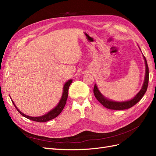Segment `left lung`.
Masks as SVG:
<instances>
[{
	"mask_svg": "<svg viewBox=\"0 0 156 156\" xmlns=\"http://www.w3.org/2000/svg\"><path fill=\"white\" fill-rule=\"evenodd\" d=\"M144 62H145V66H146V73H145V78L144 81L143 83V85L142 88L140 89V90L139 92V93L131 100L129 101H122V102H118V101H114L110 100H108L105 97L103 96L101 92L99 91V90L96 86V84L94 85V96L96 98L97 100L99 101L101 104H102L105 107L108 108V109L111 110H124L127 109V108H131L135 105L136 103H137L143 96L144 95L145 92H146V90L148 88V81H149V69L147 62H146V59L143 56Z\"/></svg>",
	"mask_w": 156,
	"mask_h": 156,
	"instance_id": "obj_1",
	"label": "left lung"
}]
</instances>
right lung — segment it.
<instances>
[{
	"instance_id": "add662e5",
	"label": "right lung",
	"mask_w": 156,
	"mask_h": 156,
	"mask_svg": "<svg viewBox=\"0 0 156 156\" xmlns=\"http://www.w3.org/2000/svg\"><path fill=\"white\" fill-rule=\"evenodd\" d=\"M72 82V80L70 79L69 81H68L66 83H65L64 88H63V92H62V96L61 97L60 100L58 103V104L56 105L53 110H51V111H49V112L47 113V114L41 116H37V117H33V116H27L26 115H25L24 113H23L22 112H21L20 110L18 109L17 108V107L16 106L15 103L13 101V100H12V101L13 103V105L16 107V109L17 110V111L20 113V114L23 116L24 117L27 118L28 119H30L32 121H35V122H48L49 120H51L52 119H55L57 116H58L60 112L62 111L63 108L66 103V101L68 99V89H69V87L70 86L71 83Z\"/></svg>"
}]
</instances>
